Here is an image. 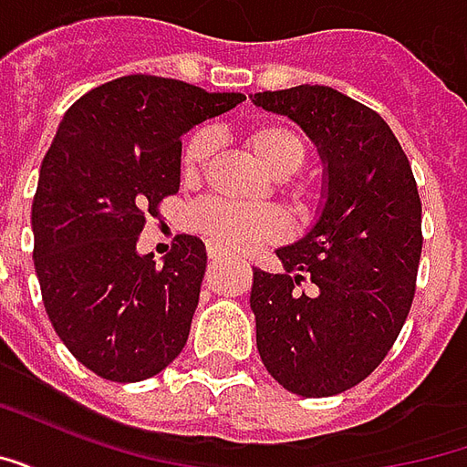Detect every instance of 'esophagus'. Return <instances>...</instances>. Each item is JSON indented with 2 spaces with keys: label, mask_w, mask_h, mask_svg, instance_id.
<instances>
[{
  "label": "esophagus",
  "mask_w": 467,
  "mask_h": 467,
  "mask_svg": "<svg viewBox=\"0 0 467 467\" xmlns=\"http://www.w3.org/2000/svg\"><path fill=\"white\" fill-rule=\"evenodd\" d=\"M227 253H230V250H227L224 244H220V243L207 244V254H210V260H223Z\"/></svg>",
  "instance_id": "34e87169"
}]
</instances>
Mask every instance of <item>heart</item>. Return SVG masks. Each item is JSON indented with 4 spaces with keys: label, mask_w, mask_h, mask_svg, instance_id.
<instances>
[{
    "label": "heart",
    "mask_w": 467,
    "mask_h": 467,
    "mask_svg": "<svg viewBox=\"0 0 467 467\" xmlns=\"http://www.w3.org/2000/svg\"><path fill=\"white\" fill-rule=\"evenodd\" d=\"M247 147L257 154V160L277 177L297 172L305 162V140L285 124H257L244 137ZM214 150V132L210 127L194 130L182 147V172L197 177ZM297 200H310L307 187H293ZM190 224L207 234L214 243L234 250H253L257 244L283 237L287 223L280 210L267 204H243L233 200H204L194 204L190 213Z\"/></svg>",
    "instance_id": "1"
}]
</instances>
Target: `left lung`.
Wrapping results in <instances>:
<instances>
[{"mask_svg": "<svg viewBox=\"0 0 467 467\" xmlns=\"http://www.w3.org/2000/svg\"><path fill=\"white\" fill-rule=\"evenodd\" d=\"M253 102L303 127L323 160L317 220L253 267L257 352L285 390L327 398L355 388L390 352L420 263V194L388 122L333 87L257 92ZM310 279L313 294H300Z\"/></svg>", "mask_w": 467, "mask_h": 467, "instance_id": "1", "label": "left lung"}]
</instances>
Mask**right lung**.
I'll return each instance as SVG.
<instances>
[{
    "mask_svg": "<svg viewBox=\"0 0 467 467\" xmlns=\"http://www.w3.org/2000/svg\"><path fill=\"white\" fill-rule=\"evenodd\" d=\"M243 99L130 75L79 97L59 122L32 202L35 270L59 340L99 378L147 380L182 352L204 244L180 234L157 267L137 237L180 190L182 134Z\"/></svg>",
    "mask_w": 467,
    "mask_h": 467,
    "instance_id": "add662e5",
    "label": "right lung"
}]
</instances>
